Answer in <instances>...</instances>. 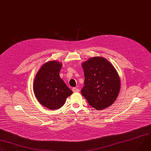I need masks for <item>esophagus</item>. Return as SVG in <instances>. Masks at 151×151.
Here are the masks:
<instances>
[{"mask_svg": "<svg viewBox=\"0 0 151 151\" xmlns=\"http://www.w3.org/2000/svg\"><path fill=\"white\" fill-rule=\"evenodd\" d=\"M72 91H73L74 93H78V92L79 91V89L74 87V88H72Z\"/></svg>", "mask_w": 151, "mask_h": 151, "instance_id": "1", "label": "esophagus"}]
</instances>
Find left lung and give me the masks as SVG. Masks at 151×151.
I'll return each mask as SVG.
<instances>
[{"instance_id": "1", "label": "left lung", "mask_w": 151, "mask_h": 151, "mask_svg": "<svg viewBox=\"0 0 151 151\" xmlns=\"http://www.w3.org/2000/svg\"><path fill=\"white\" fill-rule=\"evenodd\" d=\"M84 84L81 94L97 110L111 105L117 99L120 80L114 66L106 59L95 57L82 64Z\"/></svg>"}]
</instances>
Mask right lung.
Instances as JSON below:
<instances>
[{
  "mask_svg": "<svg viewBox=\"0 0 151 151\" xmlns=\"http://www.w3.org/2000/svg\"><path fill=\"white\" fill-rule=\"evenodd\" d=\"M62 63L50 61L37 72L34 82V91L38 102L49 109H57L64 104L73 92L60 77Z\"/></svg>",
  "mask_w": 151,
  "mask_h": 151,
  "instance_id": "1",
  "label": "right lung"
}]
</instances>
